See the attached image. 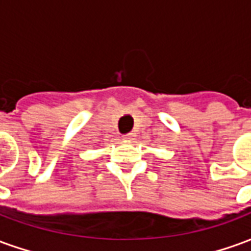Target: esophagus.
<instances>
[{
  "mask_svg": "<svg viewBox=\"0 0 251 251\" xmlns=\"http://www.w3.org/2000/svg\"><path fill=\"white\" fill-rule=\"evenodd\" d=\"M134 137H136V134H134V133H127V134H125V136H124V138H126V140H133Z\"/></svg>",
  "mask_w": 251,
  "mask_h": 251,
  "instance_id": "1",
  "label": "esophagus"
}]
</instances>
